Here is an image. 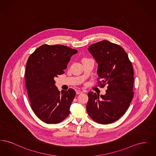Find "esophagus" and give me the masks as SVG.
Segmentation results:
<instances>
[{
  "instance_id": "esophagus-1",
  "label": "esophagus",
  "mask_w": 156,
  "mask_h": 156,
  "mask_svg": "<svg viewBox=\"0 0 156 156\" xmlns=\"http://www.w3.org/2000/svg\"><path fill=\"white\" fill-rule=\"evenodd\" d=\"M81 93H82V90H79V89H78V90H76V94H81Z\"/></svg>"
}]
</instances>
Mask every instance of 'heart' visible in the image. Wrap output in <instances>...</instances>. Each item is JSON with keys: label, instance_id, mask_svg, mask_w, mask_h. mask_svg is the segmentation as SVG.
I'll use <instances>...</instances> for the list:
<instances>
[{"label": "heart", "instance_id": "heart-1", "mask_svg": "<svg viewBox=\"0 0 156 156\" xmlns=\"http://www.w3.org/2000/svg\"><path fill=\"white\" fill-rule=\"evenodd\" d=\"M86 59H89L88 58H83V59H82V61H83V60H86Z\"/></svg>", "mask_w": 156, "mask_h": 156}]
</instances>
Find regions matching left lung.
Instances as JSON below:
<instances>
[{"instance_id":"left-lung-1","label":"left lung","mask_w":156,"mask_h":156,"mask_svg":"<svg viewBox=\"0 0 156 156\" xmlns=\"http://www.w3.org/2000/svg\"><path fill=\"white\" fill-rule=\"evenodd\" d=\"M88 51L98 63V80H102L98 83L108 87L104 95L88 92L87 111L95 122L109 124L120 119L132 102L133 66L122 47L107 40L89 45Z\"/></svg>"}]
</instances>
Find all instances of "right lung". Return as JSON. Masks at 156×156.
Here are the masks:
<instances>
[{
	"label": "right lung",
	"mask_w": 156,
	"mask_h": 156,
	"mask_svg": "<svg viewBox=\"0 0 156 156\" xmlns=\"http://www.w3.org/2000/svg\"><path fill=\"white\" fill-rule=\"evenodd\" d=\"M76 50L63 45L44 44L27 60L25 83L32 110L48 124L58 123L66 119L76 93L73 89L58 90L54 80L63 74Z\"/></svg>",
	"instance_id": "add662e5"
}]
</instances>
